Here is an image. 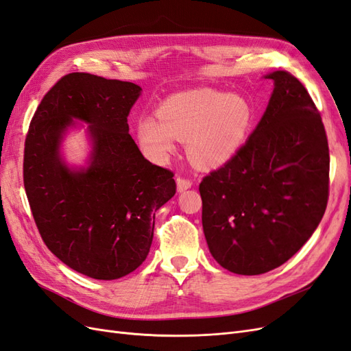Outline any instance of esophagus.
I'll list each match as a JSON object with an SVG mask.
<instances>
[{
    "instance_id": "obj_1",
    "label": "esophagus",
    "mask_w": 351,
    "mask_h": 351,
    "mask_svg": "<svg viewBox=\"0 0 351 351\" xmlns=\"http://www.w3.org/2000/svg\"><path fill=\"white\" fill-rule=\"evenodd\" d=\"M192 184H193L192 180L184 178L182 176L177 177V190H178V192H183V190L190 189V187H192Z\"/></svg>"
}]
</instances>
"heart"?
I'll return each instance as SVG.
<instances>
[{
    "label": "heart",
    "instance_id": "1",
    "mask_svg": "<svg viewBox=\"0 0 351 351\" xmlns=\"http://www.w3.org/2000/svg\"><path fill=\"white\" fill-rule=\"evenodd\" d=\"M250 104L239 95L212 89L177 93L165 99L156 117L137 124V139L156 161L174 151L176 139L187 141L190 158L202 167L227 162L237 152L252 124Z\"/></svg>",
    "mask_w": 351,
    "mask_h": 351
}]
</instances>
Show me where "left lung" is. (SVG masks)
<instances>
[{
	"label": "left lung",
	"instance_id": "left-lung-1",
	"mask_svg": "<svg viewBox=\"0 0 351 351\" xmlns=\"http://www.w3.org/2000/svg\"><path fill=\"white\" fill-rule=\"evenodd\" d=\"M275 88L256 129L237 152L202 178V226L222 268L259 275L309 240L329 196L325 127L309 92L291 73Z\"/></svg>",
	"mask_w": 351,
	"mask_h": 351
}]
</instances>
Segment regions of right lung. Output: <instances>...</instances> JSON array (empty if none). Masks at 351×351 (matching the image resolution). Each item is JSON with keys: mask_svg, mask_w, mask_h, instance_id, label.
Listing matches in <instances>:
<instances>
[{"mask_svg": "<svg viewBox=\"0 0 351 351\" xmlns=\"http://www.w3.org/2000/svg\"><path fill=\"white\" fill-rule=\"evenodd\" d=\"M141 90L132 82L66 74L42 98L26 134L23 183L39 234L61 262L95 280L141 267L155 212L177 190L174 173L147 161L129 134L127 115ZM73 118L91 124L94 141L82 172H70L58 155Z\"/></svg>", "mask_w": 351, "mask_h": 351, "instance_id": "right-lung-1", "label": "right lung"}]
</instances>
